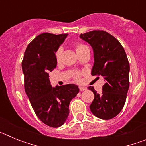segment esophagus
<instances>
[{
	"label": "esophagus",
	"mask_w": 146,
	"mask_h": 146,
	"mask_svg": "<svg viewBox=\"0 0 146 146\" xmlns=\"http://www.w3.org/2000/svg\"><path fill=\"white\" fill-rule=\"evenodd\" d=\"M79 89H80V91H85V90H86V89H87V88L84 87V86H80Z\"/></svg>",
	"instance_id": "34e87169"
}]
</instances>
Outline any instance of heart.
Instances as JSON below:
<instances>
[{"instance_id":"1","label":"heart","mask_w":146,"mask_h":146,"mask_svg":"<svg viewBox=\"0 0 146 146\" xmlns=\"http://www.w3.org/2000/svg\"><path fill=\"white\" fill-rule=\"evenodd\" d=\"M87 47H88L87 46H86V45L83 44H81V43L75 44V50L77 53H79V52H80L81 51H82L84 49L87 48ZM62 52H63V50H62V48H60V47H59V48L56 50V52H55V58H56L57 62H59L60 60V59H61ZM74 79H75L76 80H79L80 78V73L78 72H74Z\"/></svg>"}]
</instances>
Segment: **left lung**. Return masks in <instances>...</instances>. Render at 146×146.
<instances>
[{
    "label": "left lung",
    "instance_id": "8db88e82",
    "mask_svg": "<svg viewBox=\"0 0 146 146\" xmlns=\"http://www.w3.org/2000/svg\"><path fill=\"white\" fill-rule=\"evenodd\" d=\"M80 37L94 50L91 74L102 76L104 81L100 94L93 86L88 87L94 94L91 111L99 118L111 119L123 109L129 87V63L125 50L116 38L104 31H91Z\"/></svg>",
    "mask_w": 146,
    "mask_h": 146
}]
</instances>
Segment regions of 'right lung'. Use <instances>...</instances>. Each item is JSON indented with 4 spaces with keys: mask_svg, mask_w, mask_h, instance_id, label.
Returning <instances> with one entry per match:
<instances>
[{
    "mask_svg": "<svg viewBox=\"0 0 146 146\" xmlns=\"http://www.w3.org/2000/svg\"><path fill=\"white\" fill-rule=\"evenodd\" d=\"M67 33H41L28 45L22 62L24 86L32 108L44 124L57 128L65 123L71 100L79 93L74 84L52 87L49 72L57 66L55 52Z\"/></svg>",
    "mask_w": 146,
    "mask_h": 146,
    "instance_id": "right-lung-1",
    "label": "right lung"
}]
</instances>
